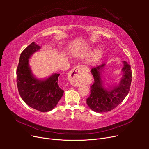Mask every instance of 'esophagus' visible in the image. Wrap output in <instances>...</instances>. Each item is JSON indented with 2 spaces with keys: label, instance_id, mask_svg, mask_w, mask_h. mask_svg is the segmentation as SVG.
I'll return each instance as SVG.
<instances>
[{
  "label": "esophagus",
  "instance_id": "obj_1",
  "mask_svg": "<svg viewBox=\"0 0 149 149\" xmlns=\"http://www.w3.org/2000/svg\"><path fill=\"white\" fill-rule=\"evenodd\" d=\"M70 83L74 86H79L83 83V67L77 66L74 68L70 74Z\"/></svg>",
  "mask_w": 149,
  "mask_h": 149
}]
</instances>
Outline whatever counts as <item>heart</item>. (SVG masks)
<instances>
[{
	"label": "heart",
	"mask_w": 149,
	"mask_h": 149,
	"mask_svg": "<svg viewBox=\"0 0 149 149\" xmlns=\"http://www.w3.org/2000/svg\"><path fill=\"white\" fill-rule=\"evenodd\" d=\"M102 55V52L101 50H98L97 52H96V56L97 58H99Z\"/></svg>",
	"instance_id": "heart-1"
}]
</instances>
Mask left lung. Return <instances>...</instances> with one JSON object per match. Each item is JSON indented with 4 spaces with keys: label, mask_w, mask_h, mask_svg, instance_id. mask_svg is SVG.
<instances>
[{
    "label": "left lung",
    "mask_w": 149,
    "mask_h": 149,
    "mask_svg": "<svg viewBox=\"0 0 149 149\" xmlns=\"http://www.w3.org/2000/svg\"><path fill=\"white\" fill-rule=\"evenodd\" d=\"M104 65H100L91 70L94 83L91 86V94L87 98L86 103L90 109L96 112L110 111L119 106L128 94L132 81L131 67L127 62L124 61L121 81L118 86L107 91L102 87L100 74Z\"/></svg>",
    "instance_id": "1"
}]
</instances>
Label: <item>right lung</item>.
<instances>
[{"label": "right lung", "mask_w": 149, "mask_h": 149, "mask_svg": "<svg viewBox=\"0 0 149 149\" xmlns=\"http://www.w3.org/2000/svg\"><path fill=\"white\" fill-rule=\"evenodd\" d=\"M40 48L32 42L22 52L17 68V84L20 96L26 104L45 112L56 106L64 91L58 84L60 74H54L43 81L36 79L31 74L29 59Z\"/></svg>", "instance_id": "add662e5"}]
</instances>
